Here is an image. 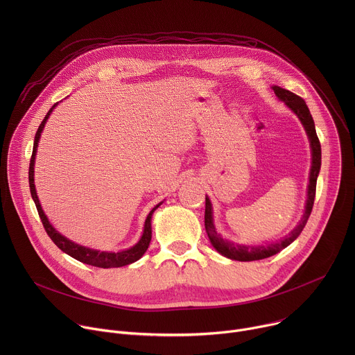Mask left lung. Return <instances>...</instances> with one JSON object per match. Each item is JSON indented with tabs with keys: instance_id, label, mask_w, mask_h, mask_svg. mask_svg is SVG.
I'll list each match as a JSON object with an SVG mask.
<instances>
[{
	"instance_id": "8db88e82",
	"label": "left lung",
	"mask_w": 355,
	"mask_h": 355,
	"mask_svg": "<svg viewBox=\"0 0 355 355\" xmlns=\"http://www.w3.org/2000/svg\"><path fill=\"white\" fill-rule=\"evenodd\" d=\"M275 95L284 101V103L297 115L300 119L303 128H305L309 140H311V147H312V168H311V177H309V187H308V199H306V207H305V214H303L302 220L299 225L282 240L277 243H271L267 245H240L230 243L220 237V234L216 233L215 226H214V218H212V205L211 200L207 196L205 198V230L207 234L212 243V245L220 252L222 256L236 260V261H256V260H264L268 259L285 247H288L305 227L312 208H313V202H315V195H316V181H318V174L320 171V164H322V148H320V141L316 135L315 129V122L313 118L309 112V108L306 105L305 101H303L299 95L284 89L278 85L272 87Z\"/></svg>"
}]
</instances>
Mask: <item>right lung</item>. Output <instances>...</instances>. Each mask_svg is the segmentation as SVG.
<instances>
[{"label": "right lung", "instance_id": "add662e5", "mask_svg": "<svg viewBox=\"0 0 355 355\" xmlns=\"http://www.w3.org/2000/svg\"><path fill=\"white\" fill-rule=\"evenodd\" d=\"M56 105L58 104H55L52 108L49 110V112L46 114L44 119L42 121V123L37 128V132L35 135V141H33L32 157H31V163H29V188H31V195H32V198L35 200V205H36L39 218L42 220V225H43L46 233L49 234V237L52 239V241L62 251H64L66 254H69L70 257H73V259H76V260H78V261H81L84 264H88V266H92V267H99V268H118V267H123V266L132 264V263L137 261L144 254L148 244H150V240H151V215H153V212L160 207V204L156 205L153 209L150 211V214L147 215L146 222H144L143 236L139 240V243L135 244L132 248H128V250H123V251H119V252L96 251V250H91V248H87V247H83V245H78V244L73 243L71 240H69L64 236H62L52 225L49 223L46 215L42 211V207L39 204V199H37V195H36L35 184H33V164H35V155H36V150H37V141H39L40 133L43 130V126H44L50 112L53 111V108Z\"/></svg>", "mask_w": 355, "mask_h": 355}]
</instances>
